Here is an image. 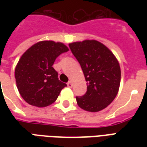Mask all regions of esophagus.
I'll list each match as a JSON object with an SVG mask.
<instances>
[{"instance_id":"obj_1","label":"esophagus","mask_w":147,"mask_h":147,"mask_svg":"<svg viewBox=\"0 0 147 147\" xmlns=\"http://www.w3.org/2000/svg\"><path fill=\"white\" fill-rule=\"evenodd\" d=\"M67 86H68V87H70V88H71V87H72V83H71V81H69V82L67 83Z\"/></svg>"}]
</instances>
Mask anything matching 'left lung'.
Returning <instances> with one entry per match:
<instances>
[{"instance_id":"8db88e82","label":"left lung","mask_w":147,"mask_h":147,"mask_svg":"<svg viewBox=\"0 0 147 147\" xmlns=\"http://www.w3.org/2000/svg\"><path fill=\"white\" fill-rule=\"evenodd\" d=\"M72 54L80 63L87 85L83 96H76L80 108L98 112L116 98L120 83V64L105 45L95 40L69 44Z\"/></svg>"}]
</instances>
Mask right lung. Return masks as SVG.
Returning a JSON list of instances; mask_svg holds the SVG:
<instances>
[{
    "mask_svg": "<svg viewBox=\"0 0 147 147\" xmlns=\"http://www.w3.org/2000/svg\"><path fill=\"white\" fill-rule=\"evenodd\" d=\"M67 51L63 43L42 41L21 57L16 67L15 79L19 92L28 104L45 107L57 100L67 85L59 80L53 64L57 57Z\"/></svg>",
    "mask_w": 147,
    "mask_h": 147,
    "instance_id": "obj_1",
    "label": "right lung"
}]
</instances>
